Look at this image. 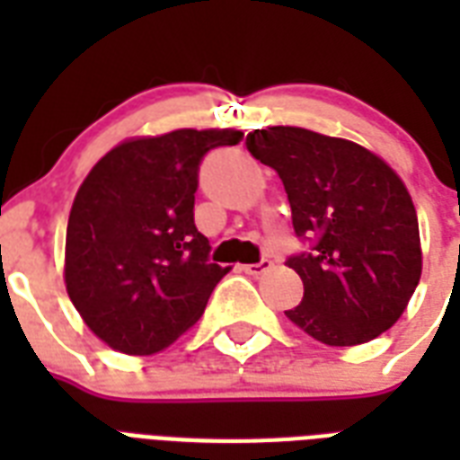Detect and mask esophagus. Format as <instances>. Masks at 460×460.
Instances as JSON below:
<instances>
[{"label":"esophagus","mask_w":460,"mask_h":460,"mask_svg":"<svg viewBox=\"0 0 460 460\" xmlns=\"http://www.w3.org/2000/svg\"><path fill=\"white\" fill-rule=\"evenodd\" d=\"M241 270H243L245 274H252V277H260V274H265L272 270V260L262 258L260 262H252V265H241Z\"/></svg>","instance_id":"1"}]
</instances>
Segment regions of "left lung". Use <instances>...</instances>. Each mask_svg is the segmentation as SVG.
I'll return each mask as SVG.
<instances>
[{
    "mask_svg": "<svg viewBox=\"0 0 460 460\" xmlns=\"http://www.w3.org/2000/svg\"><path fill=\"white\" fill-rule=\"evenodd\" d=\"M245 146L287 188L294 229L313 252L288 258L303 279L287 317L327 346H358L396 324L422 274L418 215L406 183L353 140L267 126Z\"/></svg>",
    "mask_w": 460,
    "mask_h": 460,
    "instance_id": "1",
    "label": "left lung"
}]
</instances>
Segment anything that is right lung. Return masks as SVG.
<instances>
[{"label":"right lung","mask_w":460,"mask_h":460,"mask_svg":"<svg viewBox=\"0 0 460 460\" xmlns=\"http://www.w3.org/2000/svg\"><path fill=\"white\" fill-rule=\"evenodd\" d=\"M236 128H179L128 138L97 162L75 193L64 284L90 332L110 349L153 356L205 313L229 267L208 262L195 229L202 157L238 146Z\"/></svg>","instance_id":"right-lung-1"}]
</instances>
